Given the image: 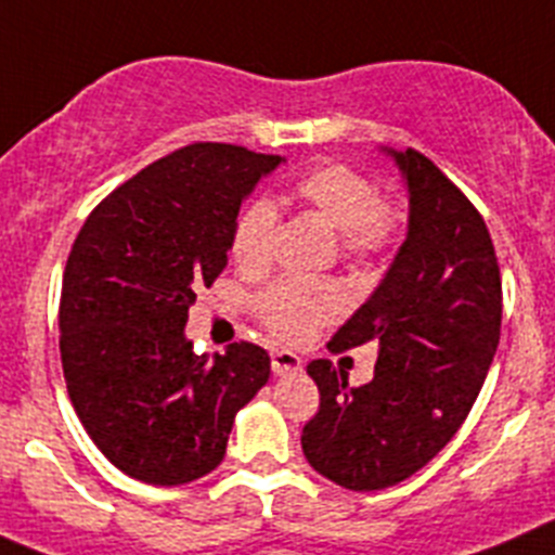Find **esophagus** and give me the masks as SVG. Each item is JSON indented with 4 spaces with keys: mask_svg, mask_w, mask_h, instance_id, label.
<instances>
[{
    "mask_svg": "<svg viewBox=\"0 0 555 555\" xmlns=\"http://www.w3.org/2000/svg\"><path fill=\"white\" fill-rule=\"evenodd\" d=\"M272 371L274 376H299L302 373V360L294 351H274Z\"/></svg>",
    "mask_w": 555,
    "mask_h": 555,
    "instance_id": "obj_1",
    "label": "esophagus"
}]
</instances>
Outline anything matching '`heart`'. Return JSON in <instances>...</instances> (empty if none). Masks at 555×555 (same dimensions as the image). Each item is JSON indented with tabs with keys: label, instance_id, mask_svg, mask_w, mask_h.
<instances>
[{
	"label": "heart",
	"instance_id": "heart-1",
	"mask_svg": "<svg viewBox=\"0 0 555 555\" xmlns=\"http://www.w3.org/2000/svg\"><path fill=\"white\" fill-rule=\"evenodd\" d=\"M302 207L319 215L330 229L340 234V247L348 256L378 253L395 240L398 212L378 198L371 177L343 163H326L302 177L294 188ZM278 236V207L269 198H253L236 215L231 231V256L242 272H261L272 261ZM340 310V294L330 283L281 281L261 299L258 313L274 335L286 340H305L324 321Z\"/></svg>",
	"mask_w": 555,
	"mask_h": 555
}]
</instances>
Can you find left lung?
Listing matches in <instances>:
<instances>
[{
    "label": "left lung",
    "mask_w": 555,
    "mask_h": 555,
    "mask_svg": "<svg viewBox=\"0 0 555 555\" xmlns=\"http://www.w3.org/2000/svg\"><path fill=\"white\" fill-rule=\"evenodd\" d=\"M409 198L405 240L376 292L337 330L332 351L378 346L373 382L313 360L321 392L302 452L348 490H384L439 455L472 411L501 332V272L488 225L466 195L414 150L378 146Z\"/></svg>",
    "instance_id": "obj_1"
}]
</instances>
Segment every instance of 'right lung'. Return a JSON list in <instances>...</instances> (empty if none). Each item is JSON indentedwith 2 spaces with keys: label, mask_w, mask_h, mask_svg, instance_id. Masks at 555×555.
I'll return each instance as SVG.
<instances>
[{
  "label": "right lung",
  "mask_w": 555,
  "mask_h": 555,
  "mask_svg": "<svg viewBox=\"0 0 555 555\" xmlns=\"http://www.w3.org/2000/svg\"><path fill=\"white\" fill-rule=\"evenodd\" d=\"M281 163L190 144L116 188L76 236L60 302L67 395L98 450L139 482L215 472L236 411L269 382L261 346L195 353L184 326L229 263L242 202Z\"/></svg>",
  "instance_id": "right-lung-1"
}]
</instances>
